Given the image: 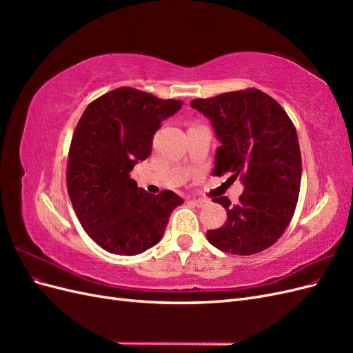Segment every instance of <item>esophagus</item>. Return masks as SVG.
<instances>
[{"label": "esophagus", "mask_w": 353, "mask_h": 353, "mask_svg": "<svg viewBox=\"0 0 353 353\" xmlns=\"http://www.w3.org/2000/svg\"><path fill=\"white\" fill-rule=\"evenodd\" d=\"M190 203H191V205L197 206V208H201V206H205V205H206V200H201V199H191V200H190Z\"/></svg>", "instance_id": "esophagus-1"}]
</instances>
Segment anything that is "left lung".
Listing matches in <instances>:
<instances>
[{"label": "left lung", "instance_id": "obj_1", "mask_svg": "<svg viewBox=\"0 0 353 353\" xmlns=\"http://www.w3.org/2000/svg\"><path fill=\"white\" fill-rule=\"evenodd\" d=\"M190 105L208 117L221 143L213 175L240 178L244 187L237 205L228 197L213 200L225 208L227 222L206 239L222 252L259 253L283 236L297 205L302 157L296 128L279 103L254 88Z\"/></svg>", "mask_w": 353, "mask_h": 353}]
</instances>
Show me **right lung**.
I'll use <instances>...</instances> for the list:
<instances>
[{
    "label": "right lung",
    "instance_id": "add662e5",
    "mask_svg": "<svg viewBox=\"0 0 353 353\" xmlns=\"http://www.w3.org/2000/svg\"><path fill=\"white\" fill-rule=\"evenodd\" d=\"M134 88L94 100L74 130L68 165V193L88 236L114 254H138L163 237L172 210L184 200L174 191L148 194L131 170L152 153L162 121L181 109Z\"/></svg>",
    "mask_w": 353,
    "mask_h": 353
}]
</instances>
